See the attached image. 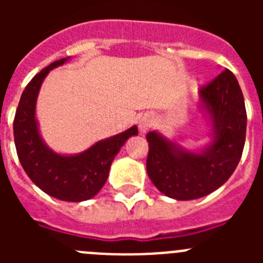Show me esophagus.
I'll return each instance as SVG.
<instances>
[{"label": "esophagus", "mask_w": 263, "mask_h": 263, "mask_svg": "<svg viewBox=\"0 0 263 263\" xmlns=\"http://www.w3.org/2000/svg\"><path fill=\"white\" fill-rule=\"evenodd\" d=\"M154 124V117L152 115H145L142 117L139 118V122H138V127L141 130V133H146L150 127L153 126Z\"/></svg>", "instance_id": "34e87169"}]
</instances>
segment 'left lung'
Wrapping results in <instances>:
<instances>
[{"mask_svg":"<svg viewBox=\"0 0 263 263\" xmlns=\"http://www.w3.org/2000/svg\"><path fill=\"white\" fill-rule=\"evenodd\" d=\"M199 95L213 122L210 147L191 153L157 132L146 134L148 178L162 194L176 200H194L221 187L234 173L245 145V101L236 76L224 69L200 87Z\"/></svg>","mask_w":263,"mask_h":263,"instance_id":"left-lung-1","label":"left lung"}]
</instances>
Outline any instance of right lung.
I'll return each instance as SVG.
<instances>
[{
	"label": "right lung",
	"instance_id": "obj_1",
	"mask_svg": "<svg viewBox=\"0 0 263 263\" xmlns=\"http://www.w3.org/2000/svg\"><path fill=\"white\" fill-rule=\"evenodd\" d=\"M67 62L51 63L31 79L21 96L13 122L14 142L25 173L42 191L59 200L84 201L105 184L110 164L126 139L138 134L137 126L99 141L78 155L53 153L42 141L35 120V103L42 81L48 72Z\"/></svg>",
	"mask_w": 263,
	"mask_h": 263
}]
</instances>
